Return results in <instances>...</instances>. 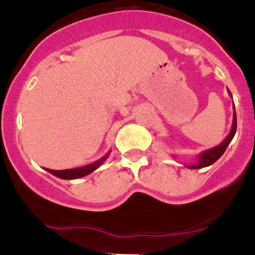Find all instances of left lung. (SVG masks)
Listing matches in <instances>:
<instances>
[{
    "label": "left lung",
    "instance_id": "1",
    "mask_svg": "<svg viewBox=\"0 0 255 255\" xmlns=\"http://www.w3.org/2000/svg\"><path fill=\"white\" fill-rule=\"evenodd\" d=\"M229 93H230V91H229ZM230 96H231V93H230ZM235 132H236V112H235V106H234L233 126H231V130H230L229 135H227L226 138H225V140L222 141L221 144H218V145H216V147L211 148V149H207V150H204V152L200 153V154L198 155L197 163L186 164V167L194 168V170H197V168H203V167H207V166H211V164L215 163V162L220 158L221 155L225 153L227 145H229V144L231 143V140H233Z\"/></svg>",
    "mask_w": 255,
    "mask_h": 255
}]
</instances>
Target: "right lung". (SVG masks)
Masks as SVG:
<instances>
[{
  "label": "right lung",
  "instance_id": "1",
  "mask_svg": "<svg viewBox=\"0 0 255 255\" xmlns=\"http://www.w3.org/2000/svg\"><path fill=\"white\" fill-rule=\"evenodd\" d=\"M108 154H110V152L107 153V154L105 155V157H102L101 159H98V161L93 162V163L91 164H87V166H83V167H78V168H69V170H49V168H46L47 171H48L49 173H52V175H55L56 177H60V179H64V180H74V179H80V177H84L87 176V175H89V173H92L93 171H96L97 168L100 167L101 164L103 163V162L107 159Z\"/></svg>",
  "mask_w": 255,
  "mask_h": 255
}]
</instances>
